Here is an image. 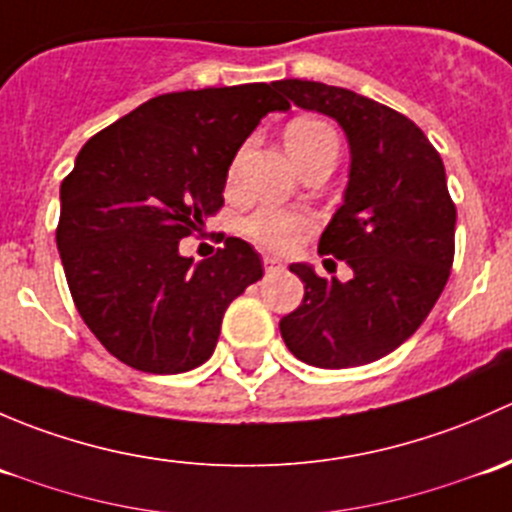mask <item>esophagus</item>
Masks as SVG:
<instances>
[{
	"mask_svg": "<svg viewBox=\"0 0 512 512\" xmlns=\"http://www.w3.org/2000/svg\"><path fill=\"white\" fill-rule=\"evenodd\" d=\"M262 262H265V270L267 272H275V270H280V267H282V262L277 260V257H265V260H262Z\"/></svg>",
	"mask_w": 512,
	"mask_h": 512,
	"instance_id": "obj_1",
	"label": "esophagus"
}]
</instances>
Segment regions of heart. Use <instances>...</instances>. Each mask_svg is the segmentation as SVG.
<instances>
[{
    "mask_svg": "<svg viewBox=\"0 0 512 512\" xmlns=\"http://www.w3.org/2000/svg\"><path fill=\"white\" fill-rule=\"evenodd\" d=\"M285 146L299 168L314 158L337 160L339 133L334 131L332 123H327L324 118L299 116L287 123ZM307 225L309 223L304 215L287 213V210L277 208H262L247 218L245 232L257 242V245L270 247V250H287V247H292L294 242H297V237L307 230Z\"/></svg>",
    "mask_w": 512,
    "mask_h": 512,
    "instance_id": "obj_1",
    "label": "heart"
}]
</instances>
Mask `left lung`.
<instances>
[{
    "label": "left lung",
    "mask_w": 512,
    "mask_h": 512,
    "mask_svg": "<svg viewBox=\"0 0 512 512\" xmlns=\"http://www.w3.org/2000/svg\"><path fill=\"white\" fill-rule=\"evenodd\" d=\"M275 89L334 118L352 153L344 203L319 237V255L347 262L354 275L339 282L307 262L289 265L304 299L280 319L282 339L319 369L371 364L421 327L451 275L456 205L446 168L421 128L384 103L319 81L285 79Z\"/></svg>",
    "instance_id": "1"
}]
</instances>
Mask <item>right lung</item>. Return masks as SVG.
<instances>
[{
	"mask_svg": "<svg viewBox=\"0 0 512 512\" xmlns=\"http://www.w3.org/2000/svg\"><path fill=\"white\" fill-rule=\"evenodd\" d=\"M287 108L275 84L178 91L81 148L61 183L56 247L81 319L118 361L183 374L213 356L262 260L240 237L203 262L178 245L223 208L227 168L257 123Z\"/></svg>",
	"mask_w": 512,
	"mask_h": 512,
	"instance_id": "obj_1",
	"label": "right lung"
}]
</instances>
